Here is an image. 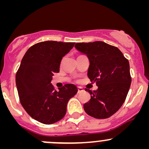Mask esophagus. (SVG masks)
<instances>
[{
	"label": "esophagus",
	"instance_id": "34e87169",
	"mask_svg": "<svg viewBox=\"0 0 149 149\" xmlns=\"http://www.w3.org/2000/svg\"><path fill=\"white\" fill-rule=\"evenodd\" d=\"M83 91H84L83 88H80V87H78V93H80V92H82Z\"/></svg>",
	"mask_w": 149,
	"mask_h": 149
}]
</instances>
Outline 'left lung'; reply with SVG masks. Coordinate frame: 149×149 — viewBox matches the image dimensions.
<instances>
[{
	"mask_svg": "<svg viewBox=\"0 0 149 149\" xmlns=\"http://www.w3.org/2000/svg\"><path fill=\"white\" fill-rule=\"evenodd\" d=\"M75 47L90 61L88 76L96 82L97 90L83 106L89 116L98 119L108 118L123 104L131 85L129 61L118 47L102 41L78 42Z\"/></svg>",
	"mask_w": 149,
	"mask_h": 149,
	"instance_id": "1",
	"label": "left lung"
}]
</instances>
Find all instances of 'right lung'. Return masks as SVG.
Instances as JSON below:
<instances>
[{"label":"right lung","instance_id":"right-lung-1","mask_svg":"<svg viewBox=\"0 0 149 149\" xmlns=\"http://www.w3.org/2000/svg\"><path fill=\"white\" fill-rule=\"evenodd\" d=\"M75 42L44 41L30 47L22 58L16 74L20 102L27 113L41 123H54L64 118L68 102L78 92L73 84L59 90L51 83L54 73L59 72L63 57Z\"/></svg>","mask_w":149,"mask_h":149}]
</instances>
